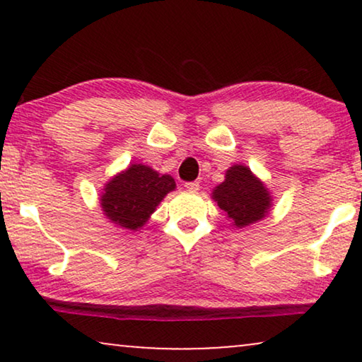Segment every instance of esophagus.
<instances>
[{"label":"esophagus","instance_id":"esophagus-1","mask_svg":"<svg viewBox=\"0 0 362 362\" xmlns=\"http://www.w3.org/2000/svg\"><path fill=\"white\" fill-rule=\"evenodd\" d=\"M185 187L187 191H191V192H196V191H199V182L197 181H192V182H186L185 185Z\"/></svg>","mask_w":362,"mask_h":362}]
</instances>
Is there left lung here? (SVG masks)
I'll return each mask as SVG.
<instances>
[{
	"instance_id": "left-lung-1",
	"label": "left lung",
	"mask_w": 362,
	"mask_h": 362,
	"mask_svg": "<svg viewBox=\"0 0 362 362\" xmlns=\"http://www.w3.org/2000/svg\"><path fill=\"white\" fill-rule=\"evenodd\" d=\"M211 197L235 229L262 221L274 206L269 187L245 165H232L226 171L224 181L212 189Z\"/></svg>"
}]
</instances>
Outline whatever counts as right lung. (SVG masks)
<instances>
[{"label":"right lung","mask_w":362,"mask_h":362,"mask_svg":"<svg viewBox=\"0 0 362 362\" xmlns=\"http://www.w3.org/2000/svg\"><path fill=\"white\" fill-rule=\"evenodd\" d=\"M175 189L176 182L170 175H161L143 163H133L105 182L100 207L113 224L136 232L150 221L168 192Z\"/></svg>","instance_id":"1"}]
</instances>
